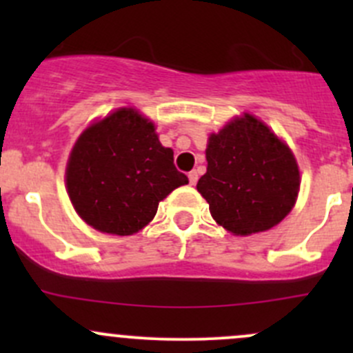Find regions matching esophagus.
<instances>
[{"mask_svg": "<svg viewBox=\"0 0 353 353\" xmlns=\"http://www.w3.org/2000/svg\"><path fill=\"white\" fill-rule=\"evenodd\" d=\"M188 179H190L191 186H194V184L198 183V172H196V170H191V172L188 174Z\"/></svg>", "mask_w": 353, "mask_h": 353, "instance_id": "34e87169", "label": "esophagus"}]
</instances>
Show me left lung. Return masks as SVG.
<instances>
[{
    "mask_svg": "<svg viewBox=\"0 0 353 353\" xmlns=\"http://www.w3.org/2000/svg\"><path fill=\"white\" fill-rule=\"evenodd\" d=\"M206 162L196 188L229 232L249 236L272 229L294 206L301 186L294 155L256 117L245 114L212 134Z\"/></svg>",
    "mask_w": 353,
    "mask_h": 353,
    "instance_id": "1",
    "label": "left lung"
}]
</instances>
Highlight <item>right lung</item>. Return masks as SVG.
I'll use <instances>...</instances> for the list:
<instances>
[{"label":"right lung","instance_id":"right-lung-1","mask_svg":"<svg viewBox=\"0 0 353 353\" xmlns=\"http://www.w3.org/2000/svg\"><path fill=\"white\" fill-rule=\"evenodd\" d=\"M188 184L174 152L160 145L154 124L119 109L81 133L66 167V188L78 215L101 232L130 236L155 216L159 201Z\"/></svg>","mask_w":353,"mask_h":353}]
</instances>
